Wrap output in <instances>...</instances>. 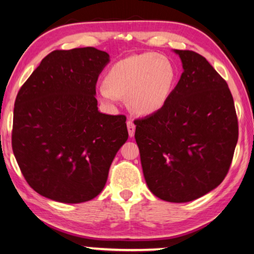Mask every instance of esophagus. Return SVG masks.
I'll list each match as a JSON object with an SVG mask.
<instances>
[{
	"mask_svg": "<svg viewBox=\"0 0 254 254\" xmlns=\"http://www.w3.org/2000/svg\"><path fill=\"white\" fill-rule=\"evenodd\" d=\"M127 131H128V135L131 137L134 135V132H135V124L133 123L132 120H128L127 122Z\"/></svg>",
	"mask_w": 254,
	"mask_h": 254,
	"instance_id": "esophagus-1",
	"label": "esophagus"
}]
</instances>
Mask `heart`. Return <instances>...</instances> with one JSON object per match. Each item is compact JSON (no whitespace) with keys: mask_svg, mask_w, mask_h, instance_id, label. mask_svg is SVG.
I'll return each instance as SVG.
<instances>
[{"mask_svg":"<svg viewBox=\"0 0 254 254\" xmlns=\"http://www.w3.org/2000/svg\"><path fill=\"white\" fill-rule=\"evenodd\" d=\"M175 80L176 69L165 56L133 55L111 67L97 94L107 105H114L119 97L127 96L128 105L135 113L150 115L166 104Z\"/></svg>","mask_w":254,"mask_h":254,"instance_id":"obj_1","label":"heart"}]
</instances>
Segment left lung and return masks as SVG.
Instances as JSON below:
<instances>
[{
	"instance_id": "left-lung-1",
	"label": "left lung",
	"mask_w": 254,
	"mask_h": 254,
	"mask_svg": "<svg viewBox=\"0 0 254 254\" xmlns=\"http://www.w3.org/2000/svg\"><path fill=\"white\" fill-rule=\"evenodd\" d=\"M183 74L166 104L135 120V141L154 196L186 203L216 188L230 169L239 136L226 81L203 56L174 50Z\"/></svg>"
}]
</instances>
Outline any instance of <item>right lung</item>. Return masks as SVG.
Segmentation results:
<instances>
[{
	"mask_svg": "<svg viewBox=\"0 0 254 254\" xmlns=\"http://www.w3.org/2000/svg\"><path fill=\"white\" fill-rule=\"evenodd\" d=\"M109 63L110 55L93 47L55 50L20 88L12 148L25 180L41 196L78 204L104 188L128 136L124 115L97 107L96 81Z\"/></svg>",
	"mask_w": 254,
	"mask_h": 254,
	"instance_id": "add662e5",
	"label": "right lung"
}]
</instances>
